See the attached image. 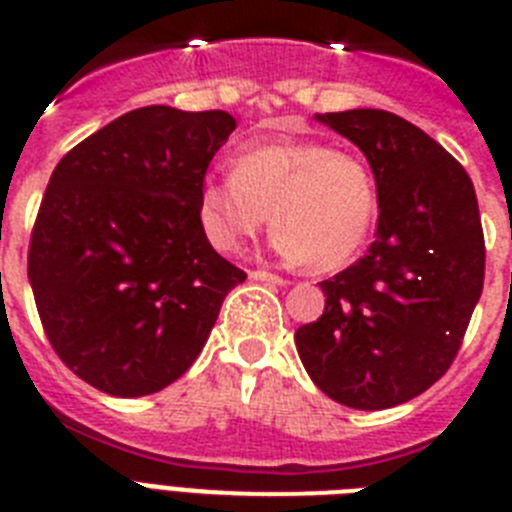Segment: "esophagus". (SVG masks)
<instances>
[{
  "instance_id": "esophagus-1",
  "label": "esophagus",
  "mask_w": 512,
  "mask_h": 512,
  "mask_svg": "<svg viewBox=\"0 0 512 512\" xmlns=\"http://www.w3.org/2000/svg\"><path fill=\"white\" fill-rule=\"evenodd\" d=\"M251 279H259V282H269V284H287V279L279 277V274H271V271L256 269L251 271Z\"/></svg>"
}]
</instances>
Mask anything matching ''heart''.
<instances>
[{"mask_svg": "<svg viewBox=\"0 0 512 512\" xmlns=\"http://www.w3.org/2000/svg\"><path fill=\"white\" fill-rule=\"evenodd\" d=\"M200 225L217 251H238L269 220L274 248L315 271L341 269L372 233L377 179L354 151L323 140H279L241 151L230 176L200 187Z\"/></svg>", "mask_w": 512, "mask_h": 512, "instance_id": "heart-1", "label": "heart"}]
</instances>
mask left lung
Segmentation results:
<instances>
[{
  "mask_svg": "<svg viewBox=\"0 0 512 512\" xmlns=\"http://www.w3.org/2000/svg\"><path fill=\"white\" fill-rule=\"evenodd\" d=\"M361 148L377 179V238L320 282L325 310L297 351L330 400L384 410L449 372L485 284V235L464 166L431 135L384 110L318 115Z\"/></svg>",
  "mask_w": 512,
  "mask_h": 512,
  "instance_id": "left-lung-1",
  "label": "left lung"
}]
</instances>
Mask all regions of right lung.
<instances>
[{"mask_svg":"<svg viewBox=\"0 0 512 512\" xmlns=\"http://www.w3.org/2000/svg\"><path fill=\"white\" fill-rule=\"evenodd\" d=\"M235 130L223 110L125 112L53 169L27 279L58 359L99 392L164 390L200 356L246 279L207 241L200 187Z\"/></svg>","mask_w":512,"mask_h":512,"instance_id":"1","label":"right lung"}]
</instances>
